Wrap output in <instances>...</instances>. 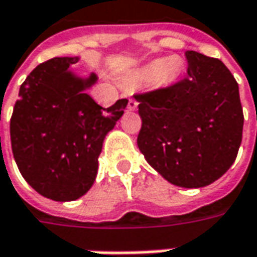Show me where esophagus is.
Wrapping results in <instances>:
<instances>
[{
    "mask_svg": "<svg viewBox=\"0 0 257 257\" xmlns=\"http://www.w3.org/2000/svg\"><path fill=\"white\" fill-rule=\"evenodd\" d=\"M137 105H139V102L136 101L135 98H130L128 102H127V108L130 109V111H135V109L137 108Z\"/></svg>",
    "mask_w": 257,
    "mask_h": 257,
    "instance_id": "34e87169",
    "label": "esophagus"
}]
</instances>
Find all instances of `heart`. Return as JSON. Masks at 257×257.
<instances>
[{"label": "heart", "mask_w": 257, "mask_h": 257, "mask_svg": "<svg viewBox=\"0 0 257 257\" xmlns=\"http://www.w3.org/2000/svg\"><path fill=\"white\" fill-rule=\"evenodd\" d=\"M182 71V62L176 56L171 58L155 59L146 66V75L149 76H156L159 75V81L162 84H172L175 82Z\"/></svg>", "instance_id": "1"}]
</instances>
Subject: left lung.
Instances as JSON below:
<instances>
[{
	"label": "left lung",
	"mask_w": 257,
	"mask_h": 257,
	"mask_svg": "<svg viewBox=\"0 0 257 257\" xmlns=\"http://www.w3.org/2000/svg\"><path fill=\"white\" fill-rule=\"evenodd\" d=\"M186 76L168 88L137 94V146L173 185L202 188L237 158L243 133L238 85L218 59L186 50Z\"/></svg>",
	"instance_id": "8db88e82"
}]
</instances>
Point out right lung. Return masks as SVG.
<instances>
[{
	"label": "right lung",
	"instance_id": "add662e5",
	"mask_svg": "<svg viewBox=\"0 0 257 257\" xmlns=\"http://www.w3.org/2000/svg\"><path fill=\"white\" fill-rule=\"evenodd\" d=\"M78 60L53 58L36 66L20 86L10 121L20 173L40 195L62 202L89 191L104 139L127 107V99L98 105L85 92L98 78L75 75Z\"/></svg>",
	"mask_w": 257,
	"mask_h": 257
}]
</instances>
